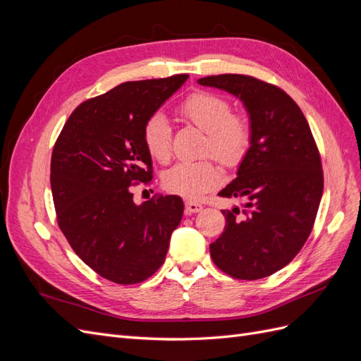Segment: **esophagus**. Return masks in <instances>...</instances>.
Returning a JSON list of instances; mask_svg holds the SVG:
<instances>
[{
  "label": "esophagus",
  "instance_id": "1",
  "mask_svg": "<svg viewBox=\"0 0 361 361\" xmlns=\"http://www.w3.org/2000/svg\"><path fill=\"white\" fill-rule=\"evenodd\" d=\"M203 209V206L199 203V202H185V212H187V215H191V214H197Z\"/></svg>",
  "mask_w": 361,
  "mask_h": 361
}]
</instances>
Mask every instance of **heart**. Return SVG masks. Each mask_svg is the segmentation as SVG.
<instances>
[{"instance_id": "b5f03b06", "label": "heart", "mask_w": 361, "mask_h": 361, "mask_svg": "<svg viewBox=\"0 0 361 361\" xmlns=\"http://www.w3.org/2000/svg\"><path fill=\"white\" fill-rule=\"evenodd\" d=\"M179 113L185 122L206 133L204 154H211L226 167H235L244 159L253 137L250 118L243 113H233L232 104L226 97L197 90L185 97ZM143 143L154 159L159 162L170 159L171 128L162 114L149 117L143 129ZM220 180L221 173L212 159L178 162L162 176L164 188L185 199L200 197Z\"/></svg>"}]
</instances>
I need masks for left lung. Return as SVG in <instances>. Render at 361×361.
Wrapping results in <instances>:
<instances>
[{"label": "left lung", "mask_w": 361, "mask_h": 361, "mask_svg": "<svg viewBox=\"0 0 361 361\" xmlns=\"http://www.w3.org/2000/svg\"><path fill=\"white\" fill-rule=\"evenodd\" d=\"M199 84L232 93L250 116L251 146L236 179L218 192L244 199L223 211L226 227L209 245L214 264L239 280L274 274L298 255L312 232L324 191L318 146L300 106L280 87L224 73Z\"/></svg>", "instance_id": "8db88e82"}]
</instances>
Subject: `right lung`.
<instances>
[{"label":"right lung","instance_id":"add662e5","mask_svg":"<svg viewBox=\"0 0 361 361\" xmlns=\"http://www.w3.org/2000/svg\"><path fill=\"white\" fill-rule=\"evenodd\" d=\"M187 80L129 81L92 97L75 108L54 145L51 190L61 232L85 265L118 285L155 274L180 223L179 195L135 204L130 185L150 182L145 125Z\"/></svg>","mask_w":361,"mask_h":361}]
</instances>
